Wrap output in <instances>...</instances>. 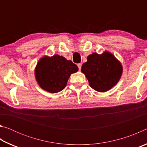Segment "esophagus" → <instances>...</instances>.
Instances as JSON below:
<instances>
[{"instance_id":"34e87169","label":"esophagus","mask_w":147,"mask_h":147,"mask_svg":"<svg viewBox=\"0 0 147 147\" xmlns=\"http://www.w3.org/2000/svg\"><path fill=\"white\" fill-rule=\"evenodd\" d=\"M78 67L79 69V70L80 71L81 70V68H82V64L81 63H78Z\"/></svg>"}]
</instances>
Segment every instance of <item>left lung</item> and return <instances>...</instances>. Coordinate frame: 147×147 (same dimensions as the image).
<instances>
[{"label": "left lung", "instance_id": "1", "mask_svg": "<svg viewBox=\"0 0 147 147\" xmlns=\"http://www.w3.org/2000/svg\"><path fill=\"white\" fill-rule=\"evenodd\" d=\"M87 59L82 66L81 71L93 89L106 92L117 84L123 73V66L112 54L108 51L101 54L94 53Z\"/></svg>", "mask_w": 147, "mask_h": 147}]
</instances>
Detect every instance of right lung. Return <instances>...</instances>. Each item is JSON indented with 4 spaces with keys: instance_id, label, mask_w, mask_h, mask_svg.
<instances>
[{
    "instance_id": "1",
    "label": "right lung",
    "mask_w": 147,
    "mask_h": 147,
    "mask_svg": "<svg viewBox=\"0 0 147 147\" xmlns=\"http://www.w3.org/2000/svg\"><path fill=\"white\" fill-rule=\"evenodd\" d=\"M78 71L76 65L63 56H45L35 69V76L39 86L49 93H56L65 88L71 74Z\"/></svg>"
}]
</instances>
